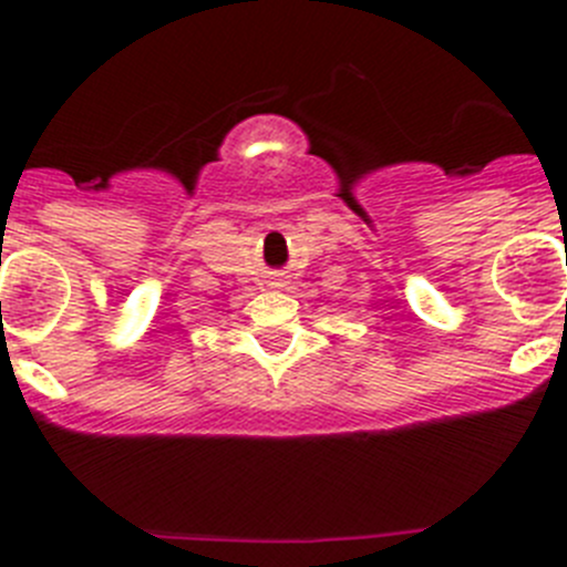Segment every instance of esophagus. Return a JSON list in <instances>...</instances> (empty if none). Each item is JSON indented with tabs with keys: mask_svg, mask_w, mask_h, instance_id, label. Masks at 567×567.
I'll list each match as a JSON object with an SVG mask.
<instances>
[{
	"mask_svg": "<svg viewBox=\"0 0 567 567\" xmlns=\"http://www.w3.org/2000/svg\"><path fill=\"white\" fill-rule=\"evenodd\" d=\"M271 285H274V288H282L285 282H282V279H271Z\"/></svg>",
	"mask_w": 567,
	"mask_h": 567,
	"instance_id": "esophagus-1",
	"label": "esophagus"
}]
</instances>
